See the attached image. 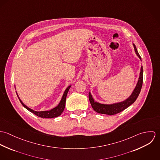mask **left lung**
Segmentation results:
<instances>
[{"instance_id":"8db88e82","label":"left lung","mask_w":160,"mask_h":160,"mask_svg":"<svg viewBox=\"0 0 160 160\" xmlns=\"http://www.w3.org/2000/svg\"><path fill=\"white\" fill-rule=\"evenodd\" d=\"M132 45L134 46V51H135L137 57L139 58V59L142 62L141 57L138 53L136 47L134 44H132ZM142 83H143V67L141 66L137 84H136L134 91H132V93L130 95V96L128 98H126V100H124L122 102L113 103H111V104L101 103L100 102L95 101V100L93 99V98L91 92H89V98L90 103L91 104L92 107L94 111H95L97 113H98L108 114V115H113V114H117V113L124 110L125 109H126L128 107H129L131 105H132L136 100V99L140 92V91H141Z\"/></svg>"}]
</instances>
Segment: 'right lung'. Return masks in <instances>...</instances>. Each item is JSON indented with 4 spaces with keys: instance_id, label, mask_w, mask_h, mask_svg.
<instances>
[{
    "instance_id": "right-lung-1",
    "label": "right lung",
    "mask_w": 160,
    "mask_h": 160,
    "mask_svg": "<svg viewBox=\"0 0 160 160\" xmlns=\"http://www.w3.org/2000/svg\"><path fill=\"white\" fill-rule=\"evenodd\" d=\"M71 85L69 86L68 87H67V88L65 89V91L64 92L63 96L62 97V99L60 102V103L57 105V106H56L55 107L52 108L50 110H47V111H35L30 108H29L28 107H27L25 104H24L23 102L22 101V100L20 98L17 92L16 91V93L17 94V96L21 102V103L23 105V107L27 109L28 111H29L30 112L36 114V116L41 117V118H56L59 116L62 113V112H63L65 107V103H66V98H67V93L68 92L69 89H70Z\"/></svg>"
}]
</instances>
